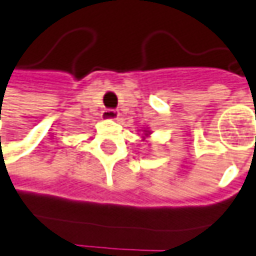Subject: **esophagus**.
Here are the masks:
<instances>
[{"label":"esophagus","mask_w":256,"mask_h":256,"mask_svg":"<svg viewBox=\"0 0 256 256\" xmlns=\"http://www.w3.org/2000/svg\"><path fill=\"white\" fill-rule=\"evenodd\" d=\"M102 120H111V121H116L118 116H120V112L115 111V110H105L102 111Z\"/></svg>","instance_id":"obj_1"}]
</instances>
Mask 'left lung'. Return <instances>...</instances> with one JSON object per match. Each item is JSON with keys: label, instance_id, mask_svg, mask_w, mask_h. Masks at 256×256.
Masks as SVG:
<instances>
[{"label": "left lung", "instance_id": "1", "mask_svg": "<svg viewBox=\"0 0 256 256\" xmlns=\"http://www.w3.org/2000/svg\"><path fill=\"white\" fill-rule=\"evenodd\" d=\"M150 135H151V131H150V130H148V128H146V130H144L142 141H145V138H148V136H150Z\"/></svg>", "mask_w": 256, "mask_h": 256}]
</instances>
